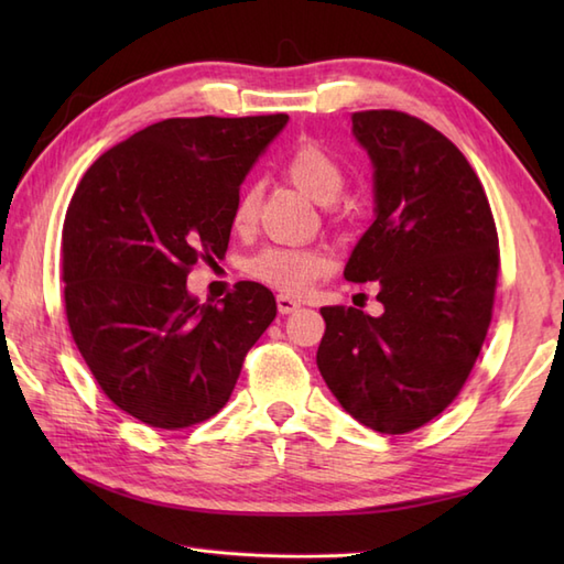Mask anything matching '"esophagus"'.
I'll use <instances>...</instances> for the list:
<instances>
[{
	"label": "esophagus",
	"mask_w": 564,
	"mask_h": 564,
	"mask_svg": "<svg viewBox=\"0 0 564 564\" xmlns=\"http://www.w3.org/2000/svg\"><path fill=\"white\" fill-rule=\"evenodd\" d=\"M275 303H279V313H281V315H291V313H295L297 307H301V303H297L295 297L283 295V293H281L279 297H275Z\"/></svg>",
	"instance_id": "34e87169"
}]
</instances>
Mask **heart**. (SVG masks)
<instances>
[{
    "label": "heart",
    "instance_id": "b5f03b06",
    "mask_svg": "<svg viewBox=\"0 0 564 564\" xmlns=\"http://www.w3.org/2000/svg\"><path fill=\"white\" fill-rule=\"evenodd\" d=\"M283 172L291 182L303 188L307 196H313L319 203H329L339 194L344 184V172L339 160L322 148L317 140H297L295 145L285 152ZM259 208V191L257 186L247 184L239 191L232 206V227L237 232L249 230L257 220ZM251 279L271 285L285 295H301L322 275L329 273L332 259L322 249L315 247H285L271 245L257 251L245 263Z\"/></svg>",
    "mask_w": 564,
    "mask_h": 564
}]
</instances>
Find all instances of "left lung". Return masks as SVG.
I'll list each match as a JSON object with an SVG mask.
<instances>
[{"instance_id":"1","label":"left lung","mask_w":564,"mask_h":564,"mask_svg":"<svg viewBox=\"0 0 564 564\" xmlns=\"http://www.w3.org/2000/svg\"><path fill=\"white\" fill-rule=\"evenodd\" d=\"M373 162L376 220L346 281L380 285L382 315L329 305L317 368L334 398L380 434H410L458 398L492 322L499 237L465 154L422 118L351 113Z\"/></svg>"}]
</instances>
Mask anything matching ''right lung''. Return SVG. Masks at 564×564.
I'll list each match as a JSON object with an SVG mask.
<instances>
[{"mask_svg": "<svg viewBox=\"0 0 564 564\" xmlns=\"http://www.w3.org/2000/svg\"><path fill=\"white\" fill-rule=\"evenodd\" d=\"M285 113L166 118L94 162L63 225V297L77 349L118 410L178 431L230 400L245 356L275 317L267 285L223 303L186 291L196 261L223 257L232 206Z\"/></svg>", "mask_w": 564, "mask_h": 564, "instance_id": "1", "label": "right lung"}]
</instances>
